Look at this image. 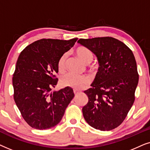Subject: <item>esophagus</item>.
Listing matches in <instances>:
<instances>
[{"label": "esophagus", "instance_id": "obj_1", "mask_svg": "<svg viewBox=\"0 0 150 150\" xmlns=\"http://www.w3.org/2000/svg\"><path fill=\"white\" fill-rule=\"evenodd\" d=\"M79 93V91H77V90H76V89H74V93L75 95H77Z\"/></svg>", "mask_w": 150, "mask_h": 150}]
</instances>
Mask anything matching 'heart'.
I'll use <instances>...</instances> for the list:
<instances>
[{"label": "heart", "mask_w": 150, "mask_h": 150, "mask_svg": "<svg viewBox=\"0 0 150 150\" xmlns=\"http://www.w3.org/2000/svg\"><path fill=\"white\" fill-rule=\"evenodd\" d=\"M76 54L81 59L84 63L89 64L93 61V55L91 51L85 47H80L75 50ZM67 54H63L59 58L57 63V68L60 72L65 71L66 67V60ZM61 83L63 86L69 87L72 89L80 90L84 89L90 83V80L86 76L76 75L72 73H67L61 77Z\"/></svg>", "instance_id": "b5f03b06"}]
</instances>
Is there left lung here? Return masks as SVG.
<instances>
[{"label":"left lung","instance_id":"left-lung-1","mask_svg":"<svg viewBox=\"0 0 150 150\" xmlns=\"http://www.w3.org/2000/svg\"><path fill=\"white\" fill-rule=\"evenodd\" d=\"M78 43L93 52L100 65L91 88L84 91L89 100L83 117L97 130H111L124 122L134 102L139 82L134 56L111 37L80 39Z\"/></svg>","mask_w":150,"mask_h":150}]
</instances>
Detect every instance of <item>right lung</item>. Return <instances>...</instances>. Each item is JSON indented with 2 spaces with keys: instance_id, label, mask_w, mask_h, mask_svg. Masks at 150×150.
<instances>
[{
  "instance_id": "right-lung-1",
  "label": "right lung",
  "mask_w": 150,
  "mask_h": 150,
  "mask_svg": "<svg viewBox=\"0 0 150 150\" xmlns=\"http://www.w3.org/2000/svg\"><path fill=\"white\" fill-rule=\"evenodd\" d=\"M77 40L42 39L20 52L12 79L13 99L22 117L32 128L45 130L56 126L73 99L74 93L70 87L51 91L58 82L59 58Z\"/></svg>"
}]
</instances>
